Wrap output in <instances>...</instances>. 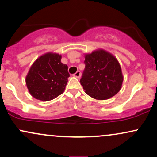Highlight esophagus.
Returning <instances> with one entry per match:
<instances>
[{
    "label": "esophagus",
    "instance_id": "esophagus-1",
    "mask_svg": "<svg viewBox=\"0 0 157 157\" xmlns=\"http://www.w3.org/2000/svg\"><path fill=\"white\" fill-rule=\"evenodd\" d=\"M80 75H81L80 71H77L76 73L74 74L73 76H74V77H77V78H80Z\"/></svg>",
    "mask_w": 157,
    "mask_h": 157
}]
</instances>
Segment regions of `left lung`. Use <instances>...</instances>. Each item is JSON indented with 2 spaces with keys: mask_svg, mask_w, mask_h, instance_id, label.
<instances>
[{
  "mask_svg": "<svg viewBox=\"0 0 157 157\" xmlns=\"http://www.w3.org/2000/svg\"><path fill=\"white\" fill-rule=\"evenodd\" d=\"M86 68L80 79L85 92L95 100L116 95L123 82L121 66L114 55L102 48L85 54Z\"/></svg>",
  "mask_w": 157,
  "mask_h": 157,
  "instance_id": "obj_1",
  "label": "left lung"
}]
</instances>
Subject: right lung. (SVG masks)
<instances>
[{
    "label": "right lung",
    "instance_id": "right-lung-1",
    "mask_svg": "<svg viewBox=\"0 0 157 157\" xmlns=\"http://www.w3.org/2000/svg\"><path fill=\"white\" fill-rule=\"evenodd\" d=\"M62 56L47 52L40 56L26 76L29 92L40 101H49L64 92L69 74L67 65L61 63Z\"/></svg>",
    "mask_w": 157,
    "mask_h": 157
}]
</instances>
